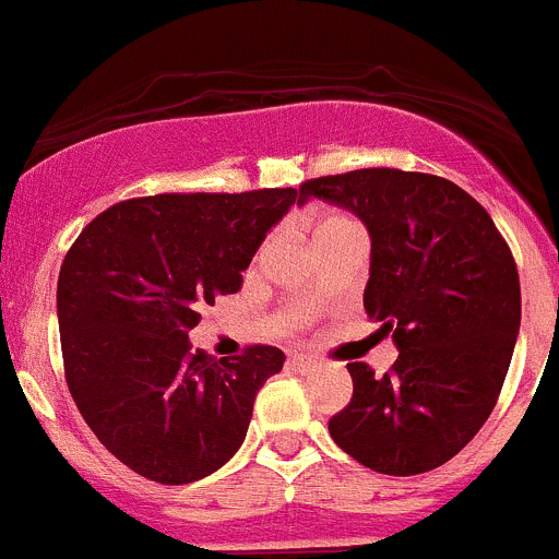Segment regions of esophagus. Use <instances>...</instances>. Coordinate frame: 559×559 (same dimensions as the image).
Segmentation results:
<instances>
[{"mask_svg": "<svg viewBox=\"0 0 559 559\" xmlns=\"http://www.w3.org/2000/svg\"><path fill=\"white\" fill-rule=\"evenodd\" d=\"M289 364L297 369V372H311L317 367V361L311 356H304V353H292Z\"/></svg>", "mask_w": 559, "mask_h": 559, "instance_id": "34e87169", "label": "esophagus"}]
</instances>
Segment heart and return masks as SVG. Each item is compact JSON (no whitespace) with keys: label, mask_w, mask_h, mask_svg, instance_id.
I'll return each instance as SVG.
<instances>
[{"label":"heart","mask_w":559,"mask_h":559,"mask_svg":"<svg viewBox=\"0 0 559 559\" xmlns=\"http://www.w3.org/2000/svg\"><path fill=\"white\" fill-rule=\"evenodd\" d=\"M342 226H356V223L347 221V217H338V215L325 217V221L320 223V231H317V237H320V234H325V231H333V228H342Z\"/></svg>","instance_id":"1"}]
</instances>
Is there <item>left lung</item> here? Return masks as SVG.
Here are the masks:
<instances>
[{
    "mask_svg": "<svg viewBox=\"0 0 559 559\" xmlns=\"http://www.w3.org/2000/svg\"><path fill=\"white\" fill-rule=\"evenodd\" d=\"M350 209L372 237L364 309L391 333L383 378L347 364L353 397L331 438L391 477L430 472L477 436L502 391L521 325L519 267L491 215L450 179L361 168L300 185V201Z\"/></svg>",
    "mask_w": 559,
    "mask_h": 559,
    "instance_id": "obj_1",
    "label": "left lung"
}]
</instances>
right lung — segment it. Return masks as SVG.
I'll list each match as a JSON object with an SVG mask.
<instances>
[{"mask_svg":"<svg viewBox=\"0 0 559 559\" xmlns=\"http://www.w3.org/2000/svg\"><path fill=\"white\" fill-rule=\"evenodd\" d=\"M300 201L295 187L162 192L93 217L57 278L62 367L96 438L132 472L185 485L217 472L245 441L253 403L284 353H192L203 306L242 289V270Z\"/></svg>","mask_w":559,"mask_h":559,"instance_id":"right-lung-1","label":"right lung"}]
</instances>
